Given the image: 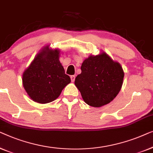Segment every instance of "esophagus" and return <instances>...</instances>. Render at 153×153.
I'll return each mask as SVG.
<instances>
[{"label": "esophagus", "instance_id": "34e87169", "mask_svg": "<svg viewBox=\"0 0 153 153\" xmlns=\"http://www.w3.org/2000/svg\"><path fill=\"white\" fill-rule=\"evenodd\" d=\"M75 78H76V77H75V76H71V81L74 82L75 81Z\"/></svg>", "mask_w": 153, "mask_h": 153}]
</instances>
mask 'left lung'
I'll list each match as a JSON object with an SVG mask.
<instances>
[{
	"label": "left lung",
	"mask_w": 153,
	"mask_h": 153,
	"mask_svg": "<svg viewBox=\"0 0 153 153\" xmlns=\"http://www.w3.org/2000/svg\"><path fill=\"white\" fill-rule=\"evenodd\" d=\"M81 74L75 85L87 105L100 107L112 101L121 89L124 77L122 66L105 52L84 60Z\"/></svg>",
	"instance_id": "1"
}]
</instances>
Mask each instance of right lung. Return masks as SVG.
Wrapping results in <instances>:
<instances>
[{"label": "right lung", "instance_id": "add662e5", "mask_svg": "<svg viewBox=\"0 0 153 153\" xmlns=\"http://www.w3.org/2000/svg\"><path fill=\"white\" fill-rule=\"evenodd\" d=\"M59 51L44 47L23 72V87L34 102L46 104L57 99L71 82L60 63Z\"/></svg>", "mask_w": 153, "mask_h": 153}]
</instances>
